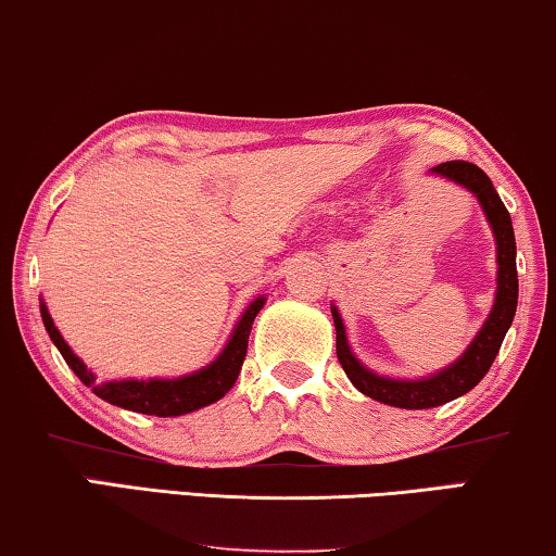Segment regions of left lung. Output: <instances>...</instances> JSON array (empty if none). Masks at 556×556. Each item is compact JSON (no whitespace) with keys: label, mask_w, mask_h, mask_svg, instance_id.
<instances>
[{"label":"left lung","mask_w":556,"mask_h":556,"mask_svg":"<svg viewBox=\"0 0 556 556\" xmlns=\"http://www.w3.org/2000/svg\"><path fill=\"white\" fill-rule=\"evenodd\" d=\"M431 173L448 178L456 185H462L469 192H473L479 205L484 207V215L489 225H492L496 238V298L494 308L489 313L486 324L473 338L469 349H466L458 361L444 371L418 378V381H404V378H386L361 364L353 356L349 338H345L343 320L338 316L336 305H331L333 324H336V356L341 361L345 376L356 386L361 393L368 399L381 401V404L396 406V408H433L441 404H448L464 393H469L481 378L492 368L498 349L506 331H509L514 313H517V298H519V280H517V243H514V228L509 211H506L502 198L494 190L492 180L486 173L473 163H464V160H448L431 167Z\"/></svg>","instance_id":"obj_1"}]
</instances>
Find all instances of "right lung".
I'll return each mask as SVG.
<instances>
[{
    "label": "right lung",
    "instance_id": "1",
    "mask_svg": "<svg viewBox=\"0 0 556 556\" xmlns=\"http://www.w3.org/2000/svg\"><path fill=\"white\" fill-rule=\"evenodd\" d=\"M265 298H255V301L248 305L243 318L238 320L236 331H232L230 341L225 343V349L213 364H207L200 371L180 378H150V381H135V378H127V381H104L94 383V376L90 368H87L83 361H79L67 343H64L62 333L54 326V320L47 311L45 303H39V311H42V320L47 333H50L52 343L58 345L62 358L67 361V366L79 376V381L90 386L92 393H98L102 401H108L112 406L127 408V412H138L148 416H182L190 412H198L207 404H215L220 401L225 393L232 389V383L238 381L240 366H243L245 353H248V336H251L253 320L263 308Z\"/></svg>",
    "mask_w": 556,
    "mask_h": 556
}]
</instances>
